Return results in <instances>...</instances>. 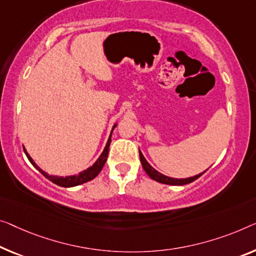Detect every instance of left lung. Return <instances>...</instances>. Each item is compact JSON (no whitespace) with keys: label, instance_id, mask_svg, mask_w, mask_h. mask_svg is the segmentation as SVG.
I'll return each instance as SVG.
<instances>
[{"label":"left lung","instance_id":"1","mask_svg":"<svg viewBox=\"0 0 256 256\" xmlns=\"http://www.w3.org/2000/svg\"><path fill=\"white\" fill-rule=\"evenodd\" d=\"M139 156H140V162L141 164H142L144 170L146 171V174L150 176L152 179H154L155 182H162V184H166V185H186V184H190V182H192L196 180V179L199 178L202 174H196V176L193 177H190V178H182V179H177V178H171V177H168L164 176V174H162L161 172H158V170H155L154 168H152L150 163L147 162V160L144 158V156L142 155V152L139 150Z\"/></svg>","mask_w":256,"mask_h":256}]
</instances>
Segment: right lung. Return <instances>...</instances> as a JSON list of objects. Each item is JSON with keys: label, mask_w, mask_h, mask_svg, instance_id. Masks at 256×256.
I'll return each mask as SVG.
<instances>
[{"label": "right lung", "mask_w": 256, "mask_h": 256, "mask_svg": "<svg viewBox=\"0 0 256 256\" xmlns=\"http://www.w3.org/2000/svg\"><path fill=\"white\" fill-rule=\"evenodd\" d=\"M117 126V124H115L112 126V133L114 131V128ZM110 142H112V134H110L108 141H106V144L104 147V152H101V155L98 156V158L96 160V162L94 163L93 166H90L88 169L82 171V172H79L78 174H74V176H66V177H58V176H52V174H48L47 172H44L42 169H40L39 166L36 164V162L33 161L32 158L28 154V152L24 148V152L26 156H28V158L30 160V162L32 163L34 166V168H36L38 170L40 171L41 174H44V176L49 179V180L54 182V184L58 185V186H62V188H74V186H78V185H82L84 182H87L92 180V179H94L95 177L98 176V174H100V171L102 170V168H104V163L106 161V158H108V152H109V147H110Z\"/></svg>", "instance_id": "add662e5"}]
</instances>
